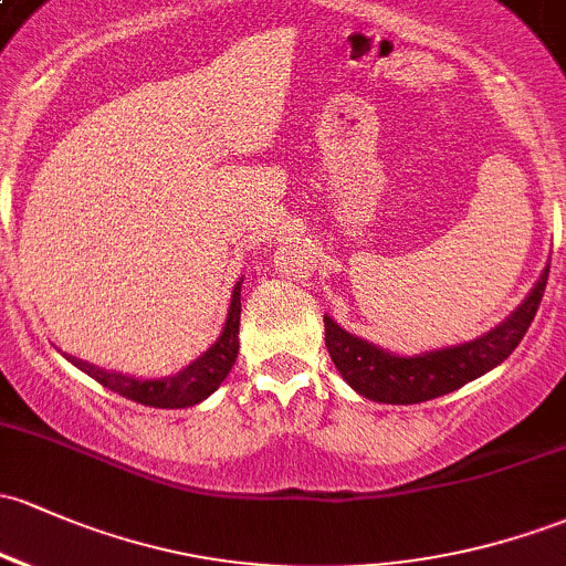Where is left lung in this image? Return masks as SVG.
<instances>
[{
  "instance_id": "1",
  "label": "left lung",
  "mask_w": 566,
  "mask_h": 566,
  "mask_svg": "<svg viewBox=\"0 0 566 566\" xmlns=\"http://www.w3.org/2000/svg\"><path fill=\"white\" fill-rule=\"evenodd\" d=\"M545 283H548V266L526 300L500 326L467 343L402 356L345 332L332 315H324L326 348L337 373L364 399L382 405L427 402L500 367L518 348L543 302Z\"/></svg>"
}]
</instances>
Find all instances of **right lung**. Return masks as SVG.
<instances>
[{
  "label": "right lung",
  "instance_id": "obj_1",
  "mask_svg": "<svg viewBox=\"0 0 566 566\" xmlns=\"http://www.w3.org/2000/svg\"><path fill=\"white\" fill-rule=\"evenodd\" d=\"M240 289H242V277L234 283L232 291V302H229V313H227V324H223L221 337L205 350L202 356L193 358L188 367L180 369V373L167 375V378H135V375H124L115 373V369H105L96 367V364L83 361V358H75L70 354L66 361L75 364L77 369L94 378L96 382H102L111 391L120 394V397L132 399L137 405H148V407H164V410H180V407H193L210 397L218 386H221L223 378L229 375V369L234 367L237 350H240Z\"/></svg>",
  "mask_w": 566,
  "mask_h": 566
}]
</instances>
